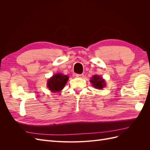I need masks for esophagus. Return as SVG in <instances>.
<instances>
[{
  "label": "esophagus",
  "mask_w": 150,
  "mask_h": 150,
  "mask_svg": "<svg viewBox=\"0 0 150 150\" xmlns=\"http://www.w3.org/2000/svg\"><path fill=\"white\" fill-rule=\"evenodd\" d=\"M76 76L77 78H83L84 77V74H76Z\"/></svg>",
  "instance_id": "1"
}]
</instances>
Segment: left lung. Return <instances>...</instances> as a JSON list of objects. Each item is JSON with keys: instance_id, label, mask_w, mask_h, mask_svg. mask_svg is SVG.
<instances>
[{"instance_id": "left-lung-1", "label": "left lung", "mask_w": 150, "mask_h": 150, "mask_svg": "<svg viewBox=\"0 0 150 150\" xmlns=\"http://www.w3.org/2000/svg\"><path fill=\"white\" fill-rule=\"evenodd\" d=\"M90 82L91 83L93 87L97 89H102L106 86L105 79H104L102 76L99 75L93 76L91 79H90Z\"/></svg>"}]
</instances>
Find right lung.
Listing matches in <instances>:
<instances>
[{
  "instance_id": "1",
  "label": "right lung",
  "mask_w": 150,
  "mask_h": 150,
  "mask_svg": "<svg viewBox=\"0 0 150 150\" xmlns=\"http://www.w3.org/2000/svg\"><path fill=\"white\" fill-rule=\"evenodd\" d=\"M68 80L69 77L67 75L62 73L55 74L47 80V88L52 93L59 92L64 88Z\"/></svg>"
}]
</instances>
